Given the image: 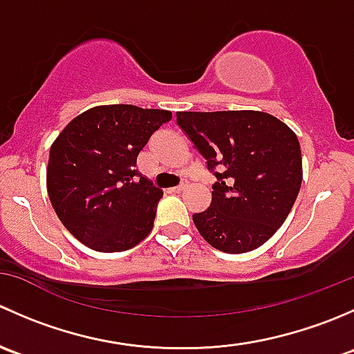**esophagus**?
<instances>
[{"mask_svg":"<svg viewBox=\"0 0 354 354\" xmlns=\"http://www.w3.org/2000/svg\"><path fill=\"white\" fill-rule=\"evenodd\" d=\"M187 188H188V181H187V180H183V181H181L180 185H178V187H174L173 190H171V192H174V194H180V192L187 190Z\"/></svg>","mask_w":354,"mask_h":354,"instance_id":"34e87169","label":"esophagus"}]
</instances>
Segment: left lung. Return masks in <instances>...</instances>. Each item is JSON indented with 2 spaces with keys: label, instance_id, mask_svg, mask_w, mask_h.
<instances>
[{
  "label": "left lung",
  "instance_id": "8db88e82",
  "mask_svg": "<svg viewBox=\"0 0 354 354\" xmlns=\"http://www.w3.org/2000/svg\"><path fill=\"white\" fill-rule=\"evenodd\" d=\"M176 123L217 178L212 202L194 223L224 253L266 243L286 221L303 180L295 131L262 111L176 113Z\"/></svg>",
  "mask_w": 354,
  "mask_h": 354
}]
</instances>
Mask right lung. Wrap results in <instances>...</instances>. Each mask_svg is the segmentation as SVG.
Instances as JSON below:
<instances>
[{
  "label": "right lung",
  "mask_w": 354,
  "mask_h": 354,
  "mask_svg": "<svg viewBox=\"0 0 354 354\" xmlns=\"http://www.w3.org/2000/svg\"><path fill=\"white\" fill-rule=\"evenodd\" d=\"M171 111L131 104L78 114L49 151L48 195L63 226L95 252H124L152 231L162 190L142 176L137 156Z\"/></svg>",
  "instance_id": "1"
}]
</instances>
